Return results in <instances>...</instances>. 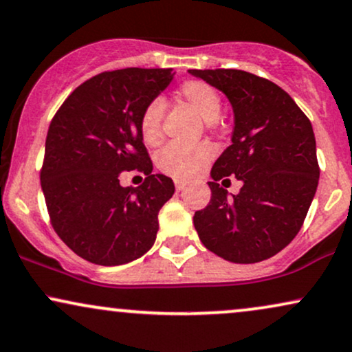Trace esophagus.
I'll use <instances>...</instances> for the list:
<instances>
[{"label": "esophagus", "instance_id": "obj_1", "mask_svg": "<svg viewBox=\"0 0 352 352\" xmlns=\"http://www.w3.org/2000/svg\"><path fill=\"white\" fill-rule=\"evenodd\" d=\"M175 186H176V190H179V192H181V190L186 189V183H184V181L176 179V181H175Z\"/></svg>", "mask_w": 352, "mask_h": 352}]
</instances>
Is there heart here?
Returning <instances> with one entry per match:
<instances>
[{
    "mask_svg": "<svg viewBox=\"0 0 352 352\" xmlns=\"http://www.w3.org/2000/svg\"><path fill=\"white\" fill-rule=\"evenodd\" d=\"M177 99L192 107L204 120L212 124L219 116L222 107L219 91L214 86L202 80H188L177 88ZM163 116H164V101L156 98L143 107L140 114V129L142 140L146 145L155 146L163 140ZM212 148L206 143L197 145H179L171 143L156 155V168L163 175L175 177V179H190L202 171L204 166L210 162Z\"/></svg>",
    "mask_w": 352,
    "mask_h": 352,
    "instance_id": "1",
    "label": "heart"
}]
</instances>
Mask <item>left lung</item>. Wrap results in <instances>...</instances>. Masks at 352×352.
<instances>
[{"label":"left lung","mask_w":352,"mask_h":352,"mask_svg":"<svg viewBox=\"0 0 352 352\" xmlns=\"http://www.w3.org/2000/svg\"><path fill=\"white\" fill-rule=\"evenodd\" d=\"M189 73L223 91L235 114L232 145L212 166L210 202L194 214V227L204 246L227 261H264L296 238L314 201L320 177L314 129L266 78L233 68ZM227 175L243 183L233 198L216 183Z\"/></svg>","instance_id":"8db88e82"}]
</instances>
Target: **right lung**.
<instances>
[{"instance_id": "add662e5", "label": "right lung", "mask_w": 352, "mask_h": 352, "mask_svg": "<svg viewBox=\"0 0 352 352\" xmlns=\"http://www.w3.org/2000/svg\"><path fill=\"white\" fill-rule=\"evenodd\" d=\"M173 80V68H122L81 83L52 119L41 186L56 235L99 266L140 258L158 232V212L175 194L171 177L153 175L140 114ZM122 170H140L122 188Z\"/></svg>"}]
</instances>
